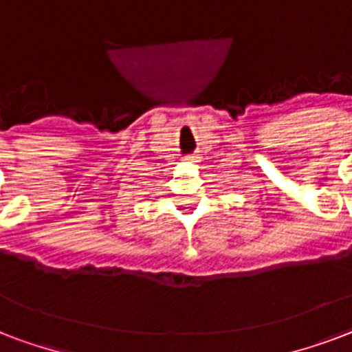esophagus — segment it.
I'll list each match as a JSON object with an SVG mask.
<instances>
[{
	"mask_svg": "<svg viewBox=\"0 0 352 352\" xmlns=\"http://www.w3.org/2000/svg\"><path fill=\"white\" fill-rule=\"evenodd\" d=\"M184 162H189V163H195L198 162V156H195V154H190V156H185Z\"/></svg>",
	"mask_w": 352,
	"mask_h": 352,
	"instance_id": "1",
	"label": "esophagus"
}]
</instances>
